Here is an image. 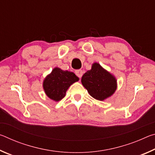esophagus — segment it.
<instances>
[{"mask_svg": "<svg viewBox=\"0 0 155 155\" xmlns=\"http://www.w3.org/2000/svg\"><path fill=\"white\" fill-rule=\"evenodd\" d=\"M75 74H76V75H77L78 78H81V77H82V76H83L82 70H77L75 71Z\"/></svg>", "mask_w": 155, "mask_h": 155, "instance_id": "obj_1", "label": "esophagus"}]
</instances>
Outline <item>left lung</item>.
Returning <instances> with one entry per match:
<instances>
[{"instance_id":"1","label":"left lung","mask_w":155,"mask_h":155,"mask_svg":"<svg viewBox=\"0 0 155 155\" xmlns=\"http://www.w3.org/2000/svg\"><path fill=\"white\" fill-rule=\"evenodd\" d=\"M81 82L94 98L101 101L111 96L117 88L115 77L97 63L83 75Z\"/></svg>"}]
</instances>
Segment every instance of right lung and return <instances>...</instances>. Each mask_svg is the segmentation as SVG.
I'll return each mask as SVG.
<instances>
[{
	"label": "right lung",
	"instance_id": "right-lung-1",
	"mask_svg": "<svg viewBox=\"0 0 155 155\" xmlns=\"http://www.w3.org/2000/svg\"><path fill=\"white\" fill-rule=\"evenodd\" d=\"M78 81V78L73 72L55 68L44 79V90L50 98L59 101L65 96L70 86Z\"/></svg>",
	"mask_w": 155,
	"mask_h": 155
}]
</instances>
